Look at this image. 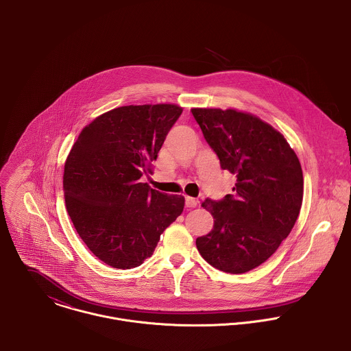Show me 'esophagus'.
I'll return each mask as SVG.
<instances>
[{
  "instance_id": "1",
  "label": "esophagus",
  "mask_w": 351,
  "mask_h": 351,
  "mask_svg": "<svg viewBox=\"0 0 351 351\" xmlns=\"http://www.w3.org/2000/svg\"><path fill=\"white\" fill-rule=\"evenodd\" d=\"M185 205L188 206V208H196L197 206V200L195 199V197H185Z\"/></svg>"
}]
</instances>
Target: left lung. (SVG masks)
I'll return each instance as SVG.
<instances>
[{
    "label": "left lung",
    "instance_id": "8db88e82",
    "mask_svg": "<svg viewBox=\"0 0 351 351\" xmlns=\"http://www.w3.org/2000/svg\"><path fill=\"white\" fill-rule=\"evenodd\" d=\"M223 170L237 177L232 195L206 199L213 228L196 239L213 267L242 274L269 259L291 234L302 202L300 160L285 138L259 117L235 109L193 108Z\"/></svg>",
    "mask_w": 351,
    "mask_h": 351
}]
</instances>
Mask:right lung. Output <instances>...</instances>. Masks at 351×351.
Wrapping results in <instances>:
<instances>
[{"instance_id": "1", "label": "right lung", "mask_w": 351, "mask_h": 351, "mask_svg": "<svg viewBox=\"0 0 351 351\" xmlns=\"http://www.w3.org/2000/svg\"><path fill=\"white\" fill-rule=\"evenodd\" d=\"M182 113L174 104L114 108L86 125L63 173L69 216L85 245L116 269L142 265L185 199L141 182Z\"/></svg>"}]
</instances>
